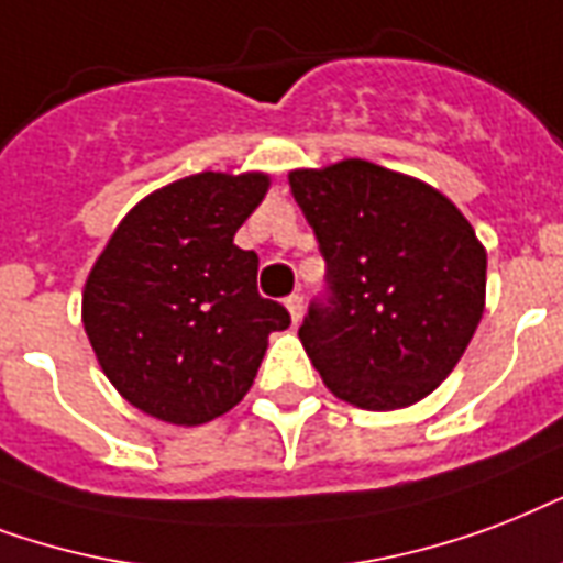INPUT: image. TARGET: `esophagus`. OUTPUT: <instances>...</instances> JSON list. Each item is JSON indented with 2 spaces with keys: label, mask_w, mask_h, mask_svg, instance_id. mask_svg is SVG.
Returning a JSON list of instances; mask_svg holds the SVG:
<instances>
[{
  "label": "esophagus",
  "mask_w": 563,
  "mask_h": 563,
  "mask_svg": "<svg viewBox=\"0 0 563 563\" xmlns=\"http://www.w3.org/2000/svg\"><path fill=\"white\" fill-rule=\"evenodd\" d=\"M285 308H287V313H290V322H294V325L302 320V296H299V294L287 296Z\"/></svg>",
  "instance_id": "obj_1"
}]
</instances>
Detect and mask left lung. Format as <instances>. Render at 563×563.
Wrapping results in <instances>:
<instances>
[{
	"mask_svg": "<svg viewBox=\"0 0 563 563\" xmlns=\"http://www.w3.org/2000/svg\"><path fill=\"white\" fill-rule=\"evenodd\" d=\"M331 299L299 329L331 394L367 411L420 402L455 369L485 313L487 252L438 187L361 158L290 169Z\"/></svg>",
	"mask_w": 563,
	"mask_h": 563,
	"instance_id": "obj_1",
	"label": "left lung"
}]
</instances>
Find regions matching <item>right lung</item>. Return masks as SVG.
I'll use <instances>...</instances> for the list:
<instances>
[{
    "label": "right lung",
    "mask_w": 563,
    "mask_h": 563,
    "mask_svg": "<svg viewBox=\"0 0 563 563\" xmlns=\"http://www.w3.org/2000/svg\"><path fill=\"white\" fill-rule=\"evenodd\" d=\"M267 173H196L125 213L87 273L81 322L99 367L137 411L202 426L232 411L290 313L258 296V255L234 234Z\"/></svg>",
    "instance_id": "1"
}]
</instances>
